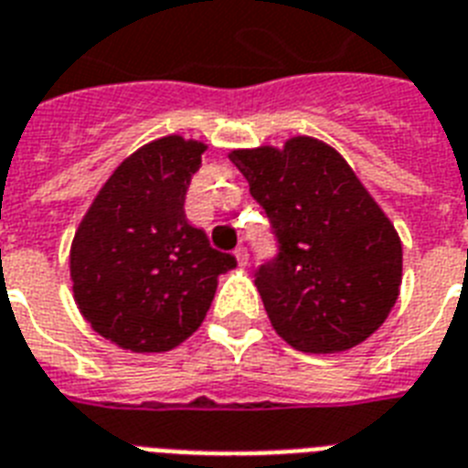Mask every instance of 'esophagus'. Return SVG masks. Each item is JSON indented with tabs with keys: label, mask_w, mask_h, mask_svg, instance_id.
<instances>
[{
	"label": "esophagus",
	"mask_w": 468,
	"mask_h": 468,
	"mask_svg": "<svg viewBox=\"0 0 468 468\" xmlns=\"http://www.w3.org/2000/svg\"><path fill=\"white\" fill-rule=\"evenodd\" d=\"M234 256H237V263L241 265V268H244V265L249 263V251H246L244 246H239L237 251H234Z\"/></svg>",
	"instance_id": "obj_1"
}]
</instances>
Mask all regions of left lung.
I'll list each match as a JSON object with an SVG mask.
<instances>
[{
  "label": "left lung",
  "mask_w": 468,
  "mask_h": 468,
  "mask_svg": "<svg viewBox=\"0 0 468 468\" xmlns=\"http://www.w3.org/2000/svg\"><path fill=\"white\" fill-rule=\"evenodd\" d=\"M229 159L280 244L256 272L275 334L302 353L360 346L399 299L403 251L394 224L326 142L297 134L282 149H234Z\"/></svg>",
  "instance_id": "obj_1"
}]
</instances>
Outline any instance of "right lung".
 Masks as SVG:
<instances>
[{"mask_svg":"<svg viewBox=\"0 0 468 468\" xmlns=\"http://www.w3.org/2000/svg\"><path fill=\"white\" fill-rule=\"evenodd\" d=\"M205 142L166 134L111 174L74 231L69 278L91 328L130 353H166L203 324L237 265L186 219Z\"/></svg>","mask_w":468,"mask_h":468,"instance_id":"add662e5","label":"right lung"}]
</instances>
